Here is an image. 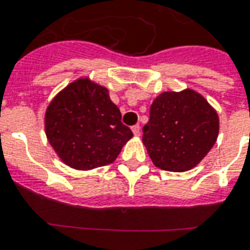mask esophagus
<instances>
[{
  "instance_id": "1",
  "label": "esophagus",
  "mask_w": 250,
  "mask_h": 250,
  "mask_svg": "<svg viewBox=\"0 0 250 250\" xmlns=\"http://www.w3.org/2000/svg\"><path fill=\"white\" fill-rule=\"evenodd\" d=\"M131 130H132V132H134L135 136H140V127H139V125H134V127H132Z\"/></svg>"
}]
</instances>
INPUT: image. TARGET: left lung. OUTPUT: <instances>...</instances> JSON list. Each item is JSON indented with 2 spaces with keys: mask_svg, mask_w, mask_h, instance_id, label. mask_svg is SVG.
<instances>
[{
  "mask_svg": "<svg viewBox=\"0 0 250 250\" xmlns=\"http://www.w3.org/2000/svg\"><path fill=\"white\" fill-rule=\"evenodd\" d=\"M219 125L216 110L195 90L162 92L151 104L143 144L160 169L189 171L214 146Z\"/></svg>",
  "mask_w": 250,
  "mask_h": 250,
  "instance_id": "obj_1",
  "label": "left lung"
}]
</instances>
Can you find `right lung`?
<instances>
[{
	"label": "right lung",
	"instance_id": "1",
	"mask_svg": "<svg viewBox=\"0 0 250 250\" xmlns=\"http://www.w3.org/2000/svg\"><path fill=\"white\" fill-rule=\"evenodd\" d=\"M106 87L79 78L59 91L45 112V132L62 162L88 171L115 162L134 136Z\"/></svg>",
	"mask_w": 250,
	"mask_h": 250
}]
</instances>
